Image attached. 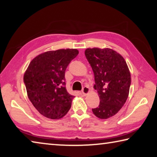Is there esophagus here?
I'll return each instance as SVG.
<instances>
[{
    "mask_svg": "<svg viewBox=\"0 0 157 157\" xmlns=\"http://www.w3.org/2000/svg\"><path fill=\"white\" fill-rule=\"evenodd\" d=\"M89 92H90V88L89 86H84L83 89H82V94H83L84 96H86Z\"/></svg>",
    "mask_w": 157,
    "mask_h": 157,
    "instance_id": "34e87169",
    "label": "esophagus"
}]
</instances>
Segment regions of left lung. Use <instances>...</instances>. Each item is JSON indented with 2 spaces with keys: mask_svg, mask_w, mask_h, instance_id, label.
Wrapping results in <instances>:
<instances>
[{
  "mask_svg": "<svg viewBox=\"0 0 157 157\" xmlns=\"http://www.w3.org/2000/svg\"><path fill=\"white\" fill-rule=\"evenodd\" d=\"M84 53L94 71V87L100 100L92 111L98 118L108 119L121 110L128 98L130 71L123 56L113 49L86 48Z\"/></svg>",
  "mask_w": 157,
  "mask_h": 157,
  "instance_id": "1",
  "label": "left lung"
}]
</instances>
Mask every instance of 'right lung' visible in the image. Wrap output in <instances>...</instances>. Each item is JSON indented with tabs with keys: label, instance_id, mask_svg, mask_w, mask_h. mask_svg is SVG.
I'll list each match as a JSON object with an SVG mask.
<instances>
[{
	"label": "right lung",
	"instance_id": "add662e5",
	"mask_svg": "<svg viewBox=\"0 0 157 157\" xmlns=\"http://www.w3.org/2000/svg\"><path fill=\"white\" fill-rule=\"evenodd\" d=\"M77 49L50 50L31 61L23 76L27 95L36 109L50 119L63 118L74 95L66 89L65 71L78 55Z\"/></svg>",
	"mask_w": 157,
	"mask_h": 157
}]
</instances>
